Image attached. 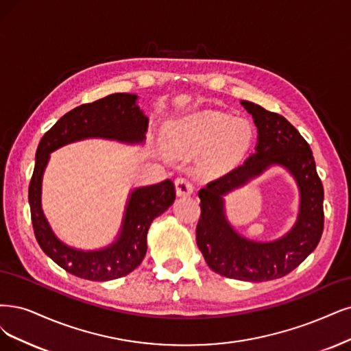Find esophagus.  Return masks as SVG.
I'll list each match as a JSON object with an SVG mask.
<instances>
[{
  "mask_svg": "<svg viewBox=\"0 0 351 351\" xmlns=\"http://www.w3.org/2000/svg\"><path fill=\"white\" fill-rule=\"evenodd\" d=\"M175 185H176V193L179 197H189L193 192V186L186 178H182V176L176 178Z\"/></svg>",
  "mask_w": 351,
  "mask_h": 351,
  "instance_id": "1",
  "label": "esophagus"
}]
</instances>
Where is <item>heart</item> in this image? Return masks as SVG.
I'll list each match as a JSON object with an SVG mask.
<instances>
[{
    "instance_id": "b5f03b06",
    "label": "heart",
    "mask_w": 351,
    "mask_h": 351,
    "mask_svg": "<svg viewBox=\"0 0 351 351\" xmlns=\"http://www.w3.org/2000/svg\"><path fill=\"white\" fill-rule=\"evenodd\" d=\"M253 128L244 119H231L218 111H199L171 123L167 147L175 154H192L206 147L202 163L211 171H224L249 147Z\"/></svg>"
}]
</instances>
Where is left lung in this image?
<instances>
[{
    "label": "left lung",
    "mask_w": 351,
    "mask_h": 351,
    "mask_svg": "<svg viewBox=\"0 0 351 351\" xmlns=\"http://www.w3.org/2000/svg\"><path fill=\"white\" fill-rule=\"evenodd\" d=\"M240 104L257 127L256 149L241 166L198 192L201 218L197 244L206 265L221 276L266 282L291 274L315 250L324 228V189L313 152L300 132L276 112L250 101ZM271 165H282L295 179L300 210L287 235L274 242H256L239 235L230 226L223 197Z\"/></svg>",
    "instance_id": "1"
}]
</instances>
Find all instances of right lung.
I'll list each match as a JSON object with an SVG mask.
<instances>
[{
    "label": "right lung",
    "instance_id": "obj_1",
    "mask_svg": "<svg viewBox=\"0 0 351 351\" xmlns=\"http://www.w3.org/2000/svg\"><path fill=\"white\" fill-rule=\"evenodd\" d=\"M137 99L136 94H111L76 107L64 114L37 146L29 186L34 236L51 261L77 278L104 282L133 271L147 252V231L153 219L175 201V185L171 179L134 188L125 204L119 236L107 247L98 250H81L63 243L42 210V180L51 152L86 138L115 140L125 145L145 143L149 119L137 106Z\"/></svg>",
    "mask_w": 351,
    "mask_h": 351
}]
</instances>
